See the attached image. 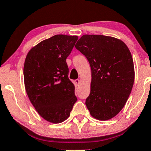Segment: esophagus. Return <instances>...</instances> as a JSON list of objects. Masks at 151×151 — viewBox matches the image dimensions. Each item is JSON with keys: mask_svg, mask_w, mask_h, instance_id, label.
<instances>
[{"mask_svg": "<svg viewBox=\"0 0 151 151\" xmlns=\"http://www.w3.org/2000/svg\"><path fill=\"white\" fill-rule=\"evenodd\" d=\"M75 83L77 85H79V83H80V80H79V79H76Z\"/></svg>", "mask_w": 151, "mask_h": 151, "instance_id": "obj_1", "label": "esophagus"}]
</instances>
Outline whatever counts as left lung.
<instances>
[{
    "mask_svg": "<svg viewBox=\"0 0 151 151\" xmlns=\"http://www.w3.org/2000/svg\"><path fill=\"white\" fill-rule=\"evenodd\" d=\"M75 48L87 58L91 69L87 108L96 119H111L124 106L133 87L134 62L128 47L111 36L86 34Z\"/></svg>",
    "mask_w": 151,
    "mask_h": 151,
    "instance_id": "obj_1",
    "label": "left lung"
}]
</instances>
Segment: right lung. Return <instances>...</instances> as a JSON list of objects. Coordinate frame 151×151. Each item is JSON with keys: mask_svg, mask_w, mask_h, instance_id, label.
<instances>
[{"mask_svg": "<svg viewBox=\"0 0 151 151\" xmlns=\"http://www.w3.org/2000/svg\"><path fill=\"white\" fill-rule=\"evenodd\" d=\"M77 39V36L55 35L31 49L25 59L27 93L38 113L50 122L65 121L77 101L66 63Z\"/></svg>", "mask_w": 151, "mask_h": 151, "instance_id": "1", "label": "right lung"}]
</instances>
